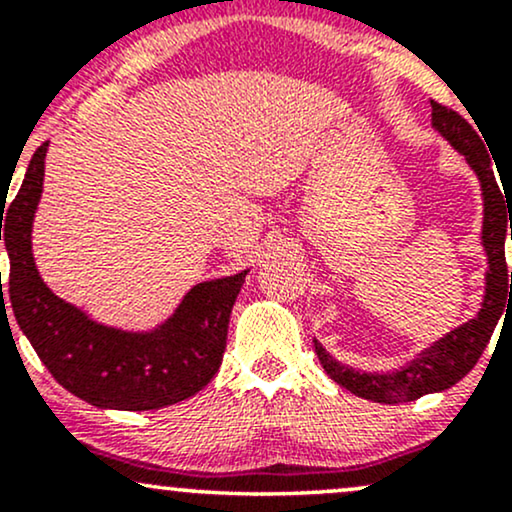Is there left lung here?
Listing matches in <instances>:
<instances>
[{"label":"left lung","instance_id":"obj_1","mask_svg":"<svg viewBox=\"0 0 512 512\" xmlns=\"http://www.w3.org/2000/svg\"><path fill=\"white\" fill-rule=\"evenodd\" d=\"M431 108L433 129L440 137L448 139L457 154L464 156L469 168L477 173L481 185V199H484L481 248H484L486 264H489L484 274V298H481L477 317L457 325L455 330H450L438 342L416 354L409 363L387 370V373H368V370L346 366V363L327 354L325 346L315 339V354L334 383L354 392L356 397L380 404L414 402V399L431 395V392H443L460 383L464 375L477 366L503 310L512 303V272L508 274V267H505V238H508V233L512 240V228H508V221L512 226V202L508 199V192H505V187L503 192L498 187L489 151H486L484 142L472 125L455 110L436 101H431Z\"/></svg>","mask_w":512,"mask_h":512}]
</instances>
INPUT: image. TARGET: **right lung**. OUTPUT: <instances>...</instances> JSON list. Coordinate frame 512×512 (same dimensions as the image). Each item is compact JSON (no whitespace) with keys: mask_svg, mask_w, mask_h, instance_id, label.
<instances>
[{"mask_svg":"<svg viewBox=\"0 0 512 512\" xmlns=\"http://www.w3.org/2000/svg\"><path fill=\"white\" fill-rule=\"evenodd\" d=\"M45 154L48 142L33 154L7 214L2 199L0 240L7 245L9 301L21 332L52 378L98 409L149 411L197 395L221 366L228 317L250 269L192 286L173 315L151 330H120L93 320L55 296L35 267L31 233Z\"/></svg>","mask_w":512,"mask_h":512,"instance_id":"add662e5","label":"right lung"}]
</instances>
